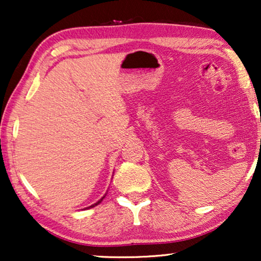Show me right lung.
<instances>
[{
  "label": "right lung",
  "mask_w": 261,
  "mask_h": 261,
  "mask_svg": "<svg viewBox=\"0 0 261 261\" xmlns=\"http://www.w3.org/2000/svg\"><path fill=\"white\" fill-rule=\"evenodd\" d=\"M105 196H106V195H105ZM105 196H103V197H102L101 199H99V201H97V202H96V203H95V204H92V205H90V206H89V208H92V206H95V205H97V204H99V203H101V202H102V199H103V198H105Z\"/></svg>",
  "instance_id": "1"
}]
</instances>
